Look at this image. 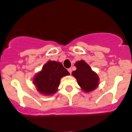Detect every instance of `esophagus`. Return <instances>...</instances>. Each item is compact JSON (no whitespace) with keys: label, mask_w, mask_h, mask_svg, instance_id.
<instances>
[{"label":"esophagus","mask_w":132,"mask_h":132,"mask_svg":"<svg viewBox=\"0 0 132 132\" xmlns=\"http://www.w3.org/2000/svg\"><path fill=\"white\" fill-rule=\"evenodd\" d=\"M68 71L69 72V73H70V74H71V73H72V69H71V68H69V69H68Z\"/></svg>","instance_id":"obj_1"}]
</instances>
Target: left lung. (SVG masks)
Instances as JSON below:
<instances>
[{
    "label": "left lung",
    "instance_id": "8db88e82",
    "mask_svg": "<svg viewBox=\"0 0 132 132\" xmlns=\"http://www.w3.org/2000/svg\"><path fill=\"white\" fill-rule=\"evenodd\" d=\"M77 69L72 72L76 78L78 85L83 91L89 93L96 89L99 85V77L85 61H77L75 64Z\"/></svg>",
    "mask_w": 132,
    "mask_h": 132
}]
</instances>
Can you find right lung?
I'll use <instances>...</instances> for the list:
<instances>
[{
  "label": "right lung",
  "mask_w": 132,
  "mask_h": 132,
  "mask_svg": "<svg viewBox=\"0 0 132 132\" xmlns=\"http://www.w3.org/2000/svg\"><path fill=\"white\" fill-rule=\"evenodd\" d=\"M69 75L68 71L61 63L49 61L43 66L42 71L35 75L33 83L41 94L52 95L57 91L61 78Z\"/></svg>",
  "instance_id": "1"
}]
</instances>
